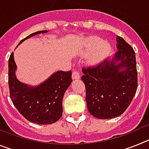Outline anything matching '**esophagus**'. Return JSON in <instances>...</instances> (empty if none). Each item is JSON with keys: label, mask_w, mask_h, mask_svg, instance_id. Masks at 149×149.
<instances>
[{"label": "esophagus", "mask_w": 149, "mask_h": 149, "mask_svg": "<svg viewBox=\"0 0 149 149\" xmlns=\"http://www.w3.org/2000/svg\"><path fill=\"white\" fill-rule=\"evenodd\" d=\"M72 78L73 79H79L80 78V73L77 71H74L72 72Z\"/></svg>", "instance_id": "obj_1"}]
</instances>
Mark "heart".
<instances>
[{
  "instance_id": "1",
  "label": "heart",
  "mask_w": 149,
  "mask_h": 149,
  "mask_svg": "<svg viewBox=\"0 0 149 149\" xmlns=\"http://www.w3.org/2000/svg\"><path fill=\"white\" fill-rule=\"evenodd\" d=\"M87 52L92 53L89 55L88 61L90 64H97L101 62L110 53L111 47L107 42L98 36L92 37L87 42Z\"/></svg>"
}]
</instances>
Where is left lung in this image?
Returning <instances> with one entry per match:
<instances>
[{
  "mask_svg": "<svg viewBox=\"0 0 149 149\" xmlns=\"http://www.w3.org/2000/svg\"><path fill=\"white\" fill-rule=\"evenodd\" d=\"M116 42L118 51L113 58L82 68L88 110L98 119L122 115L137 89L135 52L121 36H117Z\"/></svg>",
  "mask_w": 149,
  "mask_h": 149,
  "instance_id": "1",
  "label": "left lung"
}]
</instances>
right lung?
I'll return each instance as SVG.
<instances>
[{
    "mask_svg": "<svg viewBox=\"0 0 149 149\" xmlns=\"http://www.w3.org/2000/svg\"><path fill=\"white\" fill-rule=\"evenodd\" d=\"M46 32L42 30L31 33L20 43L33 36ZM8 66L10 96L18 112L29 122L38 125H49L58 121L63 114V95L72 81V72H55L42 84L33 87L20 82L15 77L16 65L13 52Z\"/></svg>",
    "mask_w": 149,
    "mask_h": 149,
    "instance_id": "obj_1",
    "label": "right lung"
}]
</instances>
